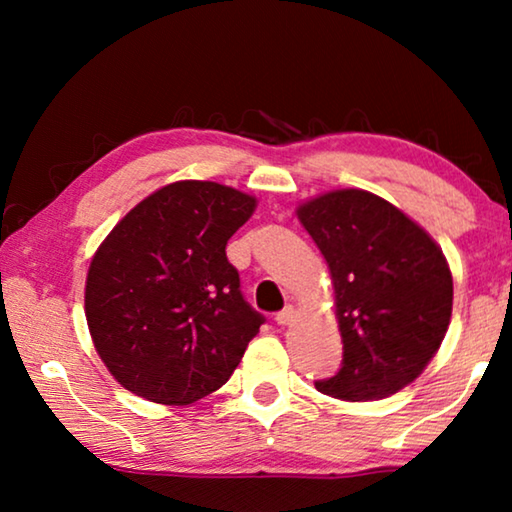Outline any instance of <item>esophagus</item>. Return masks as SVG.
Masks as SVG:
<instances>
[{
    "label": "esophagus",
    "mask_w": 512,
    "mask_h": 512,
    "mask_svg": "<svg viewBox=\"0 0 512 512\" xmlns=\"http://www.w3.org/2000/svg\"><path fill=\"white\" fill-rule=\"evenodd\" d=\"M293 316H296V311H293V307H284L282 311H277L275 314V323L277 325H289Z\"/></svg>",
    "instance_id": "34e87169"
}]
</instances>
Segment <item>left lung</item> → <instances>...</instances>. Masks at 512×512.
Segmentation results:
<instances>
[{
  "mask_svg": "<svg viewBox=\"0 0 512 512\" xmlns=\"http://www.w3.org/2000/svg\"><path fill=\"white\" fill-rule=\"evenodd\" d=\"M334 280L343 363L314 381L339 400H381L420 375L445 339L454 282L443 250L409 216L361 189L298 210Z\"/></svg>",
  "mask_w": 512,
  "mask_h": 512,
  "instance_id": "8db88e82",
  "label": "left lung"
}]
</instances>
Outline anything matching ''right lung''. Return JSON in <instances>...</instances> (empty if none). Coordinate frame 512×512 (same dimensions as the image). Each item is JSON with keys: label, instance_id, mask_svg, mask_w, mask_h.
<instances>
[{"label": "right lung", "instance_id": "right-lung-1", "mask_svg": "<svg viewBox=\"0 0 512 512\" xmlns=\"http://www.w3.org/2000/svg\"><path fill=\"white\" fill-rule=\"evenodd\" d=\"M253 210L237 189L180 180L115 225L90 264L85 316L121 386L183 406L230 379L266 320L225 255Z\"/></svg>", "mask_w": 512, "mask_h": 512}]
</instances>
